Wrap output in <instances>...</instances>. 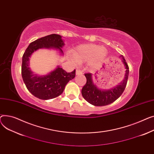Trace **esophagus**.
<instances>
[{
	"instance_id": "34e87169",
	"label": "esophagus",
	"mask_w": 154,
	"mask_h": 154,
	"mask_svg": "<svg viewBox=\"0 0 154 154\" xmlns=\"http://www.w3.org/2000/svg\"><path fill=\"white\" fill-rule=\"evenodd\" d=\"M82 74V71H81V70H79V69H77L76 71V75H81Z\"/></svg>"
}]
</instances>
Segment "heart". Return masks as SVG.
Masks as SVG:
<instances>
[{
  "instance_id": "obj_1",
  "label": "heart",
  "mask_w": 154,
  "mask_h": 154,
  "mask_svg": "<svg viewBox=\"0 0 154 154\" xmlns=\"http://www.w3.org/2000/svg\"><path fill=\"white\" fill-rule=\"evenodd\" d=\"M107 54L105 47L96 44H85L79 45L73 51V59L78 63L91 60L92 66L97 67L101 64Z\"/></svg>"
}]
</instances>
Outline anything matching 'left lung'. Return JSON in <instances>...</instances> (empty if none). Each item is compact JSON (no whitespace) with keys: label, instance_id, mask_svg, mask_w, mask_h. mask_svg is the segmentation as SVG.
I'll return each mask as SVG.
<instances>
[{"label":"left lung","instance_id":"obj_1","mask_svg":"<svg viewBox=\"0 0 154 154\" xmlns=\"http://www.w3.org/2000/svg\"><path fill=\"white\" fill-rule=\"evenodd\" d=\"M122 63L125 66V74L123 81L119 85L109 89L103 90L99 89L93 83L91 73H85L86 83L81 90V94L86 101L96 106H103L110 104L118 99L123 93L127 85L129 76V66L122 55L121 56Z\"/></svg>","mask_w":154,"mask_h":154}]
</instances>
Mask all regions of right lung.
<instances>
[{
  "instance_id": "right-lung-1",
  "label": "right lung",
  "mask_w": 154,
  "mask_h": 154,
  "mask_svg": "<svg viewBox=\"0 0 154 154\" xmlns=\"http://www.w3.org/2000/svg\"><path fill=\"white\" fill-rule=\"evenodd\" d=\"M61 36L51 34L32 42L27 47L22 57V76L29 91L35 97L43 100L55 98L61 94L65 86L75 77V69L68 73L59 66L45 76L34 74L29 67V58L39 48H55L63 54L61 48L64 46Z\"/></svg>"
}]
</instances>
